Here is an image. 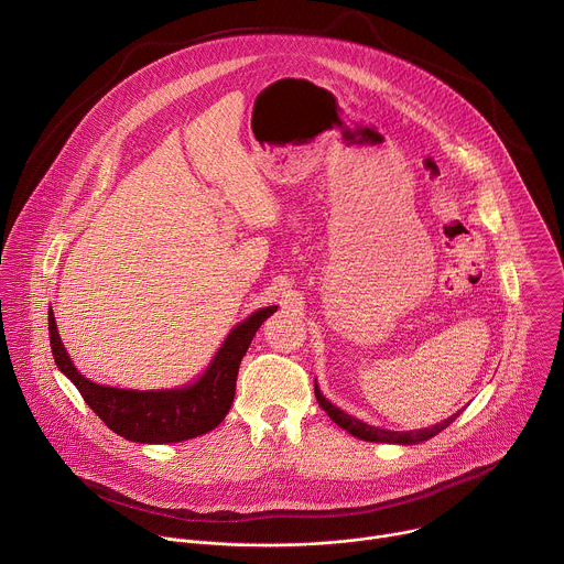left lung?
<instances>
[{"mask_svg":"<svg viewBox=\"0 0 564 564\" xmlns=\"http://www.w3.org/2000/svg\"><path fill=\"white\" fill-rule=\"evenodd\" d=\"M314 394H316L318 405L327 412V416H329L338 427H343V430H345V432H349L351 436H356V438H360V441H369V443L416 445V443L430 441L432 436L441 434V432H443L445 427H449V425L456 421V416L460 414V412H458V414H454V416L445 419L443 423H436V425L425 427V430H416V432H390V430H381V427H371V425H367V423H362V421H358V419H354V416L345 414L343 410H338L336 405H332V403L321 394V390H318V386H316V383H314Z\"/></svg>","mask_w":564,"mask_h":564,"instance_id":"obj_1","label":"left lung"}]
</instances>
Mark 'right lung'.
I'll use <instances>...</instances> for the list:
<instances>
[{"label":"right lung","instance_id":"right-lung-1","mask_svg":"<svg viewBox=\"0 0 564 564\" xmlns=\"http://www.w3.org/2000/svg\"><path fill=\"white\" fill-rule=\"evenodd\" d=\"M274 312L276 305H270L239 323L219 347L204 377L178 390L137 392L88 381L66 354L53 310L48 312L51 349L57 367L75 383L88 408L108 425V430L132 443H181L215 430L226 419L235 401L241 358L261 323Z\"/></svg>","mask_w":564,"mask_h":564}]
</instances>
